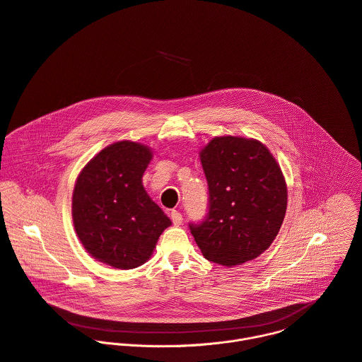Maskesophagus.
Wrapping results in <instances>:
<instances>
[{
	"mask_svg": "<svg viewBox=\"0 0 362 362\" xmlns=\"http://www.w3.org/2000/svg\"><path fill=\"white\" fill-rule=\"evenodd\" d=\"M170 218H172V221H173L175 226H180L182 221H183V216H182V213H179L177 210H173V211L170 213Z\"/></svg>",
	"mask_w": 362,
	"mask_h": 362,
	"instance_id": "34e87169",
	"label": "esophagus"
}]
</instances>
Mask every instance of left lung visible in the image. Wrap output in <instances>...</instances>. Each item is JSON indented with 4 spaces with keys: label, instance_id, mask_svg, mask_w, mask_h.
I'll return each instance as SVG.
<instances>
[{
    "label": "left lung",
    "instance_id": "1",
    "mask_svg": "<svg viewBox=\"0 0 362 362\" xmlns=\"http://www.w3.org/2000/svg\"><path fill=\"white\" fill-rule=\"evenodd\" d=\"M209 211L189 223L206 260L226 267L259 257L279 234L287 186L273 155L255 139L214 138L200 152Z\"/></svg>",
    "mask_w": 362,
    "mask_h": 362
}]
</instances>
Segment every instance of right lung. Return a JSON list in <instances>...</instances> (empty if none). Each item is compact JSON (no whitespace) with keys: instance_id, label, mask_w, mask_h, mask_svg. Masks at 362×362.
<instances>
[{"instance_id":"add662e5","label":"right lung","mask_w":362,"mask_h":362,"mask_svg":"<svg viewBox=\"0 0 362 362\" xmlns=\"http://www.w3.org/2000/svg\"><path fill=\"white\" fill-rule=\"evenodd\" d=\"M151 159L145 145L116 142L100 151L75 183V231L92 257L115 269L144 264L172 224L142 183Z\"/></svg>"}]
</instances>
